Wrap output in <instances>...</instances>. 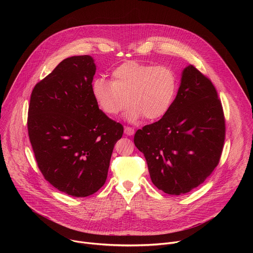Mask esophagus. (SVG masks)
Here are the masks:
<instances>
[{
    "label": "esophagus",
    "mask_w": 253,
    "mask_h": 253,
    "mask_svg": "<svg viewBox=\"0 0 253 253\" xmlns=\"http://www.w3.org/2000/svg\"><path fill=\"white\" fill-rule=\"evenodd\" d=\"M124 132H125V134H126V135H128V136H132V135L135 133V130H134V128H132V127L126 126V127L124 128Z\"/></svg>",
    "instance_id": "obj_1"
}]
</instances>
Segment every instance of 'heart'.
Masks as SVG:
<instances>
[{
	"label": "heart",
	"mask_w": 253,
	"mask_h": 253,
	"mask_svg": "<svg viewBox=\"0 0 253 253\" xmlns=\"http://www.w3.org/2000/svg\"><path fill=\"white\" fill-rule=\"evenodd\" d=\"M111 76V81L100 77L91 85L92 96L106 115L117 116L128 103L126 117L129 121L142 117L156 121L170 110L178 87L172 69L128 61L116 67Z\"/></svg>",
	"instance_id": "b5f03b06"
}]
</instances>
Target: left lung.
I'll list each match as a JSON object with an SVG mask.
<instances>
[{"label":"left lung","instance_id":"left-lung-1","mask_svg":"<svg viewBox=\"0 0 253 253\" xmlns=\"http://www.w3.org/2000/svg\"><path fill=\"white\" fill-rule=\"evenodd\" d=\"M225 118L211 80L193 65L168 113L136 131L135 146L145 156L153 184L171 195L202 184L218 165L225 140Z\"/></svg>","mask_w":253,"mask_h":253}]
</instances>
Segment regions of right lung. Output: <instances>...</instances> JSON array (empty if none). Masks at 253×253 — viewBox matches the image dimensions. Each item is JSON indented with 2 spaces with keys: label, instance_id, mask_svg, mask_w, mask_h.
I'll use <instances>...</instances> for the list:
<instances>
[{
  "label": "right lung",
  "instance_id": "1",
  "mask_svg": "<svg viewBox=\"0 0 253 253\" xmlns=\"http://www.w3.org/2000/svg\"><path fill=\"white\" fill-rule=\"evenodd\" d=\"M95 72L88 55L67 58L35 85L29 104L28 134L38 167L51 185L74 197L105 184L124 131L92 96Z\"/></svg>",
  "mask_w": 253,
  "mask_h": 253
}]
</instances>
